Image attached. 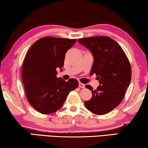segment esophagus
<instances>
[{"label": "esophagus", "mask_w": 148, "mask_h": 148, "mask_svg": "<svg viewBox=\"0 0 148 148\" xmlns=\"http://www.w3.org/2000/svg\"><path fill=\"white\" fill-rule=\"evenodd\" d=\"M79 86L81 88H85V85L84 84H82V83H79Z\"/></svg>", "instance_id": "esophagus-1"}]
</instances>
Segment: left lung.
I'll return each mask as SVG.
<instances>
[{"label":"left lung","mask_w":148,"mask_h":148,"mask_svg":"<svg viewBox=\"0 0 148 148\" xmlns=\"http://www.w3.org/2000/svg\"><path fill=\"white\" fill-rule=\"evenodd\" d=\"M78 42L92 52L94 60L90 75L95 73L100 82L96 90L86 88L92 98L85 102L86 108L96 114H106L118 106L124 98L131 79V67L124 50L108 36H94L79 39Z\"/></svg>","instance_id":"8db88e82"}]
</instances>
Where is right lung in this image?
Returning <instances> with one entry per match:
<instances>
[{
	"label": "right lung",
	"mask_w": 148,
	"mask_h": 148,
	"mask_svg": "<svg viewBox=\"0 0 148 148\" xmlns=\"http://www.w3.org/2000/svg\"><path fill=\"white\" fill-rule=\"evenodd\" d=\"M76 39L44 37L34 42L26 54L22 66V79L28 102L44 114L61 108L71 91L79 83L71 78L66 82L56 77V69L62 71L65 54Z\"/></svg>",
	"instance_id": "add662e5"
}]
</instances>
